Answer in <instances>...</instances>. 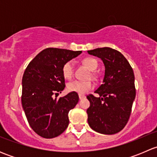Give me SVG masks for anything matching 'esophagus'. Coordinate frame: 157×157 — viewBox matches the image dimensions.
Segmentation results:
<instances>
[{"instance_id": "34e87169", "label": "esophagus", "mask_w": 157, "mask_h": 157, "mask_svg": "<svg viewBox=\"0 0 157 157\" xmlns=\"http://www.w3.org/2000/svg\"><path fill=\"white\" fill-rule=\"evenodd\" d=\"M85 97H86V96H85L84 95L79 94V99H84Z\"/></svg>"}]
</instances>
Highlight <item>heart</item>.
Here are the masks:
<instances>
[{
	"mask_svg": "<svg viewBox=\"0 0 157 157\" xmlns=\"http://www.w3.org/2000/svg\"><path fill=\"white\" fill-rule=\"evenodd\" d=\"M83 63L85 66L88 67L90 71H95L97 68L98 62L93 58H86L83 60ZM74 63L71 61H67L63 65L62 74L66 79H71L74 76ZM93 84L90 80H76L67 83V90L70 92L84 94L87 93L89 90L93 89Z\"/></svg>",
	"mask_w": 157,
	"mask_h": 157,
	"instance_id": "obj_1",
	"label": "heart"
}]
</instances>
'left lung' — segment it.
Listing matches in <instances>:
<instances>
[{
    "mask_svg": "<svg viewBox=\"0 0 157 157\" xmlns=\"http://www.w3.org/2000/svg\"><path fill=\"white\" fill-rule=\"evenodd\" d=\"M98 57L105 66L102 84L93 95L86 96L90 106L86 110L90 127L98 133L114 134L128 123L136 96L134 74L128 60L118 51L109 47L87 51Z\"/></svg>",
    "mask_w": 157,
    "mask_h": 157,
    "instance_id": "8db88e82",
    "label": "left lung"
}]
</instances>
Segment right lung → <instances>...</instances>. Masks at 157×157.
Returning <instances> with one entry per match:
<instances>
[{
	"label": "right lung",
	"mask_w": 157,
	"mask_h": 157,
	"mask_svg": "<svg viewBox=\"0 0 157 157\" xmlns=\"http://www.w3.org/2000/svg\"><path fill=\"white\" fill-rule=\"evenodd\" d=\"M81 53L45 48L33 58L23 74V109L30 127L44 138L58 137L68 126V112L78 102V94L71 92L58 99L54 96L65 87L63 65Z\"/></svg>",
	"instance_id": "right-lung-1"
}]
</instances>
